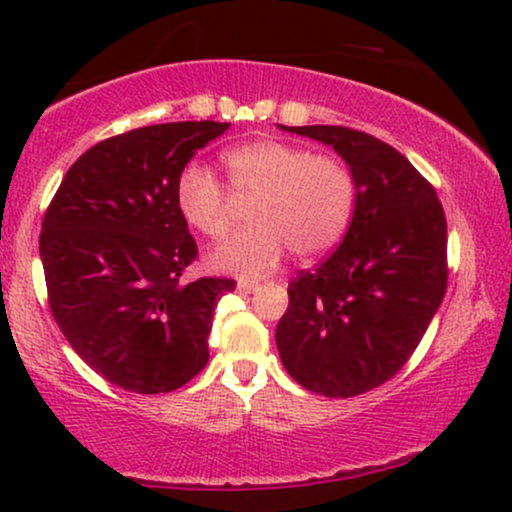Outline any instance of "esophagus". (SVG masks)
<instances>
[{
    "label": "esophagus",
    "mask_w": 512,
    "mask_h": 512,
    "mask_svg": "<svg viewBox=\"0 0 512 512\" xmlns=\"http://www.w3.org/2000/svg\"><path fill=\"white\" fill-rule=\"evenodd\" d=\"M258 286H261V284L254 282V279H240V282H237V291H240V293H254Z\"/></svg>",
    "instance_id": "esophagus-1"
}]
</instances>
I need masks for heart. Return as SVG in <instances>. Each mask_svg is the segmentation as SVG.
<instances>
[{
	"label": "heart",
	"mask_w": 512,
	"mask_h": 512,
	"mask_svg": "<svg viewBox=\"0 0 512 512\" xmlns=\"http://www.w3.org/2000/svg\"><path fill=\"white\" fill-rule=\"evenodd\" d=\"M226 165L233 193L254 202L249 209L254 226L209 254L214 270L258 277L275 270L286 249L298 258H314L342 240L354 214L356 177L338 153L256 139L230 149ZM177 205L209 240H221L233 226V195L209 167L193 163L181 170Z\"/></svg>",
	"instance_id": "obj_1"
}]
</instances>
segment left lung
I'll return each instance as SVG.
<instances>
[{"instance_id":"obj_1","label":"left lung","mask_w":512,"mask_h":512,"mask_svg":"<svg viewBox=\"0 0 512 512\" xmlns=\"http://www.w3.org/2000/svg\"><path fill=\"white\" fill-rule=\"evenodd\" d=\"M286 130L333 146L347 160L356 205L340 247L291 279L275 333L279 356L314 394H366L408 363L443 303L450 272L443 205L403 153L368 132Z\"/></svg>"}]
</instances>
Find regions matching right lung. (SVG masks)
I'll return each mask as SVG.
<instances>
[{
    "label": "right lung",
    "instance_id": "obj_1",
    "mask_svg": "<svg viewBox=\"0 0 512 512\" xmlns=\"http://www.w3.org/2000/svg\"><path fill=\"white\" fill-rule=\"evenodd\" d=\"M228 125L160 123L104 139L69 167L46 209L48 307L74 352L116 387L167 394L207 366L214 305L235 279L181 282L198 244L177 181Z\"/></svg>",
    "mask_w": 512,
    "mask_h": 512
}]
</instances>
